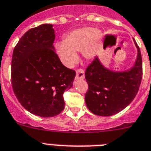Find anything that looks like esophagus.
<instances>
[{"label": "esophagus", "instance_id": "34e87169", "mask_svg": "<svg viewBox=\"0 0 151 151\" xmlns=\"http://www.w3.org/2000/svg\"><path fill=\"white\" fill-rule=\"evenodd\" d=\"M85 78L84 70L83 68H78L76 70V79H83Z\"/></svg>", "mask_w": 151, "mask_h": 151}]
</instances>
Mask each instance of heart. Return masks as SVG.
Returning <instances> with one entry per match:
<instances>
[{
    "mask_svg": "<svg viewBox=\"0 0 151 151\" xmlns=\"http://www.w3.org/2000/svg\"><path fill=\"white\" fill-rule=\"evenodd\" d=\"M102 38L103 34L99 29L91 27L77 28L67 34L63 42L56 45V51L67 67H73L78 60L77 52L83 51L85 58H93Z\"/></svg>",
    "mask_w": 151,
    "mask_h": 151,
    "instance_id": "heart-1",
    "label": "heart"
}]
</instances>
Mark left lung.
Returning a JSON list of instances; mask_svg holds the SVG:
<instances>
[{
    "mask_svg": "<svg viewBox=\"0 0 151 151\" xmlns=\"http://www.w3.org/2000/svg\"><path fill=\"white\" fill-rule=\"evenodd\" d=\"M134 66L129 71L115 73L103 67L96 57L86 69L88 83L85 100L88 109L96 115L109 116L127 106L135 98L143 76L140 49Z\"/></svg>",
    "mask_w": 151,
    "mask_h": 151,
    "instance_id": "8db88e82",
    "label": "left lung"
}]
</instances>
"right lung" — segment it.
Listing matches in <instances>:
<instances>
[{
  "instance_id": "1",
  "label": "right lung",
  "mask_w": 151,
  "mask_h": 151,
  "mask_svg": "<svg viewBox=\"0 0 151 151\" xmlns=\"http://www.w3.org/2000/svg\"><path fill=\"white\" fill-rule=\"evenodd\" d=\"M52 26L43 24L28 30L14 47L11 60V86L17 100L42 117L64 109L63 93L76 77V71L65 66L55 52Z\"/></svg>"
}]
</instances>
